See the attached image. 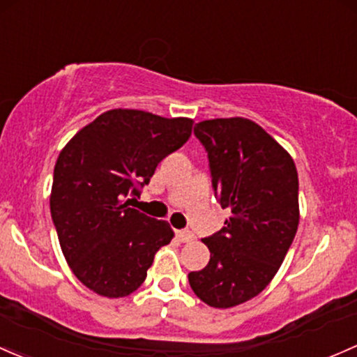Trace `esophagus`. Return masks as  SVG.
I'll use <instances>...</instances> for the list:
<instances>
[{
    "label": "esophagus",
    "mask_w": 357,
    "mask_h": 357,
    "mask_svg": "<svg viewBox=\"0 0 357 357\" xmlns=\"http://www.w3.org/2000/svg\"><path fill=\"white\" fill-rule=\"evenodd\" d=\"M176 238H178L181 243H190L195 239V234L190 231H176Z\"/></svg>",
    "instance_id": "obj_1"
}]
</instances>
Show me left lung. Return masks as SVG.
<instances>
[{
	"mask_svg": "<svg viewBox=\"0 0 357 357\" xmlns=\"http://www.w3.org/2000/svg\"><path fill=\"white\" fill-rule=\"evenodd\" d=\"M195 135L208 155L226 226L202 239L210 261L190 272L195 294L212 307L250 301L282 265L299 224L298 171L282 145L246 118L200 121Z\"/></svg>",
	"mask_w": 357,
	"mask_h": 357,
	"instance_id": "obj_1",
	"label": "left lung"
}]
</instances>
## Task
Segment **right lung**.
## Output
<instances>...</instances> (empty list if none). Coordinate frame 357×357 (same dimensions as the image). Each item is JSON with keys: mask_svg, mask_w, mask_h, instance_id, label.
Returning <instances> with one entry per match:
<instances>
[{"mask_svg": "<svg viewBox=\"0 0 357 357\" xmlns=\"http://www.w3.org/2000/svg\"><path fill=\"white\" fill-rule=\"evenodd\" d=\"M193 119L111 109L84 126L59 152L51 215L78 280L104 298H125L147 277L153 257L174 232L128 207L157 164L188 142Z\"/></svg>", "mask_w": 357, "mask_h": 357, "instance_id": "obj_1", "label": "right lung"}]
</instances>
